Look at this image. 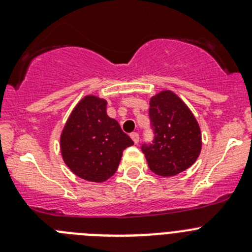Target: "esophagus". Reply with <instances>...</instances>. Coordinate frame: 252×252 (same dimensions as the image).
Masks as SVG:
<instances>
[{"instance_id": "obj_1", "label": "esophagus", "mask_w": 252, "mask_h": 252, "mask_svg": "<svg viewBox=\"0 0 252 252\" xmlns=\"http://www.w3.org/2000/svg\"><path fill=\"white\" fill-rule=\"evenodd\" d=\"M130 136H131V139H132V141L135 142V144H137V142H139V133L137 132H131L130 133Z\"/></svg>"}]
</instances>
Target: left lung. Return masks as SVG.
<instances>
[{"instance_id": "1", "label": "left lung", "mask_w": 252, "mask_h": 252, "mask_svg": "<svg viewBox=\"0 0 252 252\" xmlns=\"http://www.w3.org/2000/svg\"><path fill=\"white\" fill-rule=\"evenodd\" d=\"M154 140L142 144L149 168L161 177L177 175L193 165L202 149L201 128L187 104L171 91L150 99Z\"/></svg>"}]
</instances>
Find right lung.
<instances>
[{
  "instance_id": "1",
  "label": "right lung",
  "mask_w": 252,
  "mask_h": 252,
  "mask_svg": "<svg viewBox=\"0 0 252 252\" xmlns=\"http://www.w3.org/2000/svg\"><path fill=\"white\" fill-rule=\"evenodd\" d=\"M107 102L86 95L72 111L60 136L68 168L82 179L102 183L116 173L122 151L133 145L119 122L107 116Z\"/></svg>"
}]
</instances>
